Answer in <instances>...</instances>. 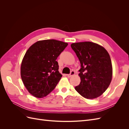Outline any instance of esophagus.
<instances>
[{
  "instance_id": "esophagus-1",
  "label": "esophagus",
  "mask_w": 129,
  "mask_h": 129,
  "mask_svg": "<svg viewBox=\"0 0 129 129\" xmlns=\"http://www.w3.org/2000/svg\"><path fill=\"white\" fill-rule=\"evenodd\" d=\"M74 74H75V72H74V71H72L71 72V73H70L69 74H68L67 76H68V77H71L72 76L74 75Z\"/></svg>"
}]
</instances>
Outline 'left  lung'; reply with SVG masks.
I'll return each mask as SVG.
<instances>
[{
  "instance_id": "left-lung-1",
  "label": "left lung",
  "mask_w": 129,
  "mask_h": 129,
  "mask_svg": "<svg viewBox=\"0 0 129 129\" xmlns=\"http://www.w3.org/2000/svg\"><path fill=\"white\" fill-rule=\"evenodd\" d=\"M71 47L81 63V82L75 89L88 99H95L106 90L112 80V68L109 53L91 42L73 43Z\"/></svg>"
}]
</instances>
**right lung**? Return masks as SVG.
Returning a JSON list of instances; mask_svg holds the SVG:
<instances>
[{
    "instance_id": "right-lung-1",
    "label": "right lung",
    "mask_w": 129,
    "mask_h": 129,
    "mask_svg": "<svg viewBox=\"0 0 129 129\" xmlns=\"http://www.w3.org/2000/svg\"><path fill=\"white\" fill-rule=\"evenodd\" d=\"M67 46L61 41L45 40L37 41L27 50L21 65V77L30 94L42 98L55 89L62 76L56 60Z\"/></svg>"
}]
</instances>
